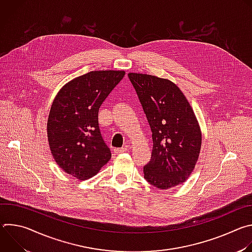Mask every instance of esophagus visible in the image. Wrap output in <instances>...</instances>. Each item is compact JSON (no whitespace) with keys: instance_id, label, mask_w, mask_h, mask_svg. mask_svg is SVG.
<instances>
[{"instance_id":"obj_1","label":"esophagus","mask_w":252,"mask_h":252,"mask_svg":"<svg viewBox=\"0 0 252 252\" xmlns=\"http://www.w3.org/2000/svg\"><path fill=\"white\" fill-rule=\"evenodd\" d=\"M127 150H128V147H124V148H122V149H115L114 150V153L116 154V155H120V154H124V153H126V152H127Z\"/></svg>"}]
</instances>
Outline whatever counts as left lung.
<instances>
[{"instance_id":"left-lung-1","label":"left lung","mask_w":252,"mask_h":252,"mask_svg":"<svg viewBox=\"0 0 252 252\" xmlns=\"http://www.w3.org/2000/svg\"><path fill=\"white\" fill-rule=\"evenodd\" d=\"M151 129L153 153L143 166L145 178L159 189L185 183L197 162L201 130L192 107L174 83L147 74L129 73Z\"/></svg>"}]
</instances>
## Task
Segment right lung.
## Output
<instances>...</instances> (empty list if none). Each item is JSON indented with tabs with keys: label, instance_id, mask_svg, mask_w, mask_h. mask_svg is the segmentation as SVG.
<instances>
[{
	"label": "right lung",
	"instance_id": "right-lung-1",
	"mask_svg": "<svg viewBox=\"0 0 252 252\" xmlns=\"http://www.w3.org/2000/svg\"><path fill=\"white\" fill-rule=\"evenodd\" d=\"M125 75V70H93L66 83L54 98L47 124L50 150L57 164L80 181L95 175L112 158L97 115Z\"/></svg>",
	"mask_w": 252,
	"mask_h": 252
}]
</instances>
